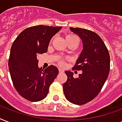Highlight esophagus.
<instances>
[{
  "label": "esophagus",
  "mask_w": 122,
  "mask_h": 122,
  "mask_svg": "<svg viewBox=\"0 0 122 122\" xmlns=\"http://www.w3.org/2000/svg\"><path fill=\"white\" fill-rule=\"evenodd\" d=\"M59 73H63V72H64V70L60 68H59Z\"/></svg>",
  "instance_id": "esophagus-1"
}]
</instances>
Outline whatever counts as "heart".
Here are the masks:
<instances>
[{
	"label": "heart",
	"instance_id": "1",
	"mask_svg": "<svg viewBox=\"0 0 122 122\" xmlns=\"http://www.w3.org/2000/svg\"><path fill=\"white\" fill-rule=\"evenodd\" d=\"M78 40L77 38L76 37L75 35H73V34H68L67 36H66V40L68 42H70V41H71L72 40ZM60 64L61 65H63L64 63H63V61H60Z\"/></svg>",
	"mask_w": 122,
	"mask_h": 122
}]
</instances>
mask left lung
I'll list each match as a JSON object with an SVG mask.
<instances>
[{"instance_id": "obj_1", "label": "left lung", "mask_w": 122, "mask_h": 122, "mask_svg": "<svg viewBox=\"0 0 122 122\" xmlns=\"http://www.w3.org/2000/svg\"><path fill=\"white\" fill-rule=\"evenodd\" d=\"M70 29L82 42V50L73 67L82 70V73L75 79L73 72L65 71L67 81L63 84V92L70 102L82 105L100 93L109 73L110 57L104 43L97 33L81 28Z\"/></svg>"}]
</instances>
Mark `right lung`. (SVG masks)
<instances>
[{"label":"right lung","mask_w":122,"mask_h":122,"mask_svg":"<svg viewBox=\"0 0 122 122\" xmlns=\"http://www.w3.org/2000/svg\"><path fill=\"white\" fill-rule=\"evenodd\" d=\"M62 27L36 25L27 28L12 45L9 70L15 88L24 98L38 102L47 96L49 87L59 73L56 66H38L37 57L47 52L50 41Z\"/></svg>","instance_id":"add662e5"}]
</instances>
